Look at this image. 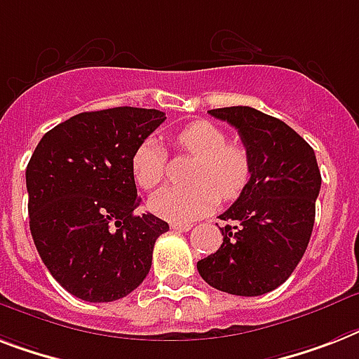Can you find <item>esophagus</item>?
Returning a JSON list of instances; mask_svg holds the SVG:
<instances>
[{
  "label": "esophagus",
  "mask_w": 359,
  "mask_h": 359,
  "mask_svg": "<svg viewBox=\"0 0 359 359\" xmlns=\"http://www.w3.org/2000/svg\"><path fill=\"white\" fill-rule=\"evenodd\" d=\"M191 223H171V229L177 230V232H188L191 229Z\"/></svg>",
  "instance_id": "1"
}]
</instances>
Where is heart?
I'll return each mask as SVG.
<instances>
[{
  "label": "heart",
  "instance_id": "obj_1",
  "mask_svg": "<svg viewBox=\"0 0 359 359\" xmlns=\"http://www.w3.org/2000/svg\"><path fill=\"white\" fill-rule=\"evenodd\" d=\"M175 147L194 156L186 188H164L149 199L154 214L173 223H188L215 208L217 201L236 199L250 179V158L243 145L226 142L225 130L199 119L175 134ZM130 173L142 189L164 180L165 149L156 138L142 140L130 156Z\"/></svg>",
  "mask_w": 359,
  "mask_h": 359
}]
</instances>
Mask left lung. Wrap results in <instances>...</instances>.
I'll use <instances>...</instances> for the list:
<instances>
[{
  "instance_id": "left-lung-1",
  "label": "left lung",
  "mask_w": 359,
  "mask_h": 359,
  "mask_svg": "<svg viewBox=\"0 0 359 359\" xmlns=\"http://www.w3.org/2000/svg\"><path fill=\"white\" fill-rule=\"evenodd\" d=\"M238 129L250 158V179L219 219L223 243L197 262L212 287L258 297L284 284L310 243L321 171L302 136L250 107L208 110Z\"/></svg>"
}]
</instances>
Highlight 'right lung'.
<instances>
[{
  "instance_id": "obj_1",
  "label": "right lung",
  "mask_w": 359,
  "mask_h": 359,
  "mask_svg": "<svg viewBox=\"0 0 359 359\" xmlns=\"http://www.w3.org/2000/svg\"><path fill=\"white\" fill-rule=\"evenodd\" d=\"M154 109L83 112L46 133L25 170L29 226L43 265L77 299H123L147 276L170 225L140 206L130 156L164 123Z\"/></svg>"
}]
</instances>
